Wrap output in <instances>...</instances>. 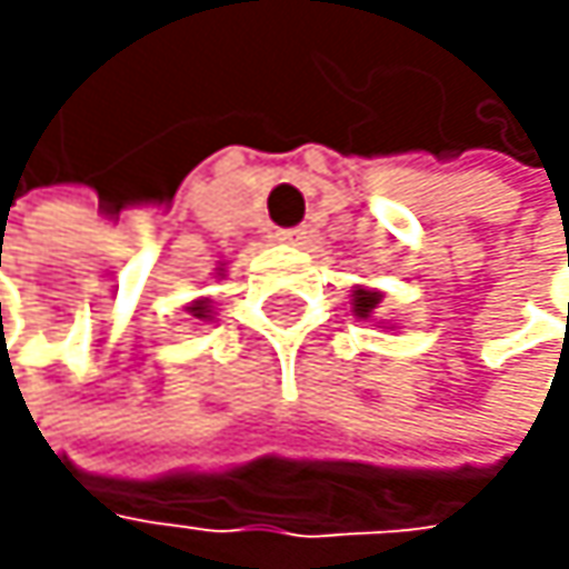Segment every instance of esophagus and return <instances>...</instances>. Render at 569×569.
Listing matches in <instances>:
<instances>
[{"instance_id": "1", "label": "esophagus", "mask_w": 569, "mask_h": 569, "mask_svg": "<svg viewBox=\"0 0 569 569\" xmlns=\"http://www.w3.org/2000/svg\"><path fill=\"white\" fill-rule=\"evenodd\" d=\"M310 238L307 228H287V231H279V242H287V246H303Z\"/></svg>"}]
</instances>
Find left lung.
<instances>
[{"label": "left lung", "instance_id": "obj_1", "mask_svg": "<svg viewBox=\"0 0 569 569\" xmlns=\"http://www.w3.org/2000/svg\"><path fill=\"white\" fill-rule=\"evenodd\" d=\"M379 300H382V293H376V290H355V313L368 320L371 310L379 307Z\"/></svg>", "mask_w": 569, "mask_h": 569}]
</instances>
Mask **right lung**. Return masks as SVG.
I'll return each instance as SVG.
<instances>
[{
	"label": "right lung",
	"mask_w": 569,
	"mask_h": 569,
	"mask_svg": "<svg viewBox=\"0 0 569 569\" xmlns=\"http://www.w3.org/2000/svg\"><path fill=\"white\" fill-rule=\"evenodd\" d=\"M190 313H193V317H208V303H204V300H198V303L190 307Z\"/></svg>",
	"instance_id": "right-lung-1"
}]
</instances>
